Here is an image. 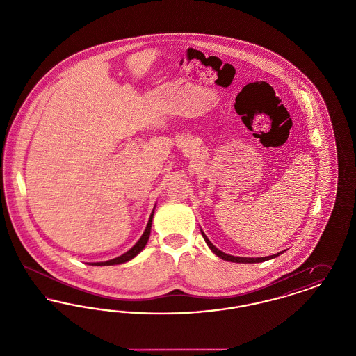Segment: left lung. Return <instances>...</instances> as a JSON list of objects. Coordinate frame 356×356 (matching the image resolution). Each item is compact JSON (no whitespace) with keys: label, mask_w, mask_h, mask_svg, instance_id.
<instances>
[{"label":"left lung","mask_w":356,"mask_h":356,"mask_svg":"<svg viewBox=\"0 0 356 356\" xmlns=\"http://www.w3.org/2000/svg\"><path fill=\"white\" fill-rule=\"evenodd\" d=\"M202 235H203L207 245L211 248V251L216 254V256H219L222 260H225V261H232V263H261V261H267V260L273 259V257H276V256H279V254H282L284 252V251H282V252H277V254H271V256H264V257H240V256L225 254V252L220 251L219 248H216V247L211 243V240L204 234L203 229H202Z\"/></svg>","instance_id":"left-lung-1"}]
</instances>
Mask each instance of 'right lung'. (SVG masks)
<instances>
[{
	"mask_svg": "<svg viewBox=\"0 0 356 356\" xmlns=\"http://www.w3.org/2000/svg\"><path fill=\"white\" fill-rule=\"evenodd\" d=\"M154 208H156V205L153 207L152 213H151V216H149V220H148V222H147V227H145V229H144V234L141 235V237L138 238V241L136 243L135 245H134V247H132L129 251H127L125 254H120V256L115 257V259L106 260V261L92 263V266H115V264H122V263H127V261L132 260L134 257H136L137 254H140V252L144 250V247L147 245V243H148V238H149V235H151V228H152L153 213H154Z\"/></svg>",
	"mask_w": 356,
	"mask_h": 356,
	"instance_id": "obj_1",
	"label": "right lung"
}]
</instances>
